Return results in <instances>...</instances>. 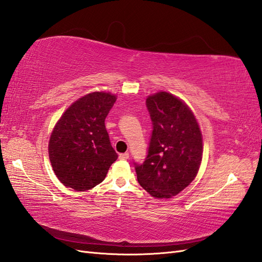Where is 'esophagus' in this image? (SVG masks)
I'll return each mask as SVG.
<instances>
[{
	"mask_svg": "<svg viewBox=\"0 0 262 262\" xmlns=\"http://www.w3.org/2000/svg\"><path fill=\"white\" fill-rule=\"evenodd\" d=\"M128 157H129V154H128V152H123V154H119V159H122V160H126V159H128Z\"/></svg>",
	"mask_w": 262,
	"mask_h": 262,
	"instance_id": "esophagus-1",
	"label": "esophagus"
}]
</instances>
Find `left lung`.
I'll return each instance as SVG.
<instances>
[{"label": "left lung", "mask_w": 262, "mask_h": 262, "mask_svg": "<svg viewBox=\"0 0 262 262\" xmlns=\"http://www.w3.org/2000/svg\"><path fill=\"white\" fill-rule=\"evenodd\" d=\"M152 123L148 152L135 164L137 180L155 198L176 196L199 170L203 138L197 119L183 100L159 92L146 99Z\"/></svg>", "instance_id": "1"}]
</instances>
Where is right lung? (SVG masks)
Returning <instances> with one entry per match:
<instances>
[{
	"label": "right lung",
	"mask_w": 262,
	"mask_h": 262,
	"mask_svg": "<svg viewBox=\"0 0 262 262\" xmlns=\"http://www.w3.org/2000/svg\"><path fill=\"white\" fill-rule=\"evenodd\" d=\"M116 96L94 92L73 103L59 118L49 144L50 160L64 186L85 191L100 184L118 155L111 145L105 118Z\"/></svg>",
	"instance_id": "1"
}]
</instances>
